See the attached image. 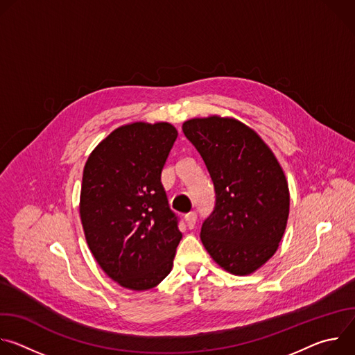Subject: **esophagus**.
Returning <instances> with one entry per match:
<instances>
[{
    "label": "esophagus",
    "instance_id": "34e87169",
    "mask_svg": "<svg viewBox=\"0 0 355 355\" xmlns=\"http://www.w3.org/2000/svg\"><path fill=\"white\" fill-rule=\"evenodd\" d=\"M185 222H187V226L189 227V229H193V226H195V223H196V214H188L187 216H185Z\"/></svg>",
    "mask_w": 355,
    "mask_h": 355
}]
</instances>
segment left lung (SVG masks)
<instances>
[{"label":"left lung","mask_w":355,"mask_h":355,"mask_svg":"<svg viewBox=\"0 0 355 355\" xmlns=\"http://www.w3.org/2000/svg\"><path fill=\"white\" fill-rule=\"evenodd\" d=\"M215 187V208L200 229L214 261L248 275L274 254L286 229L289 188L266 141L243 122L212 115L182 123Z\"/></svg>","instance_id":"left-lung-1"}]
</instances>
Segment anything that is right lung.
I'll return each instance as SVG.
<instances>
[{"mask_svg": "<svg viewBox=\"0 0 355 355\" xmlns=\"http://www.w3.org/2000/svg\"><path fill=\"white\" fill-rule=\"evenodd\" d=\"M178 136L168 122H133L110 133L84 166L80 218L87 244L121 286L147 291L171 271L182 237L162 171Z\"/></svg>", "mask_w": 355, "mask_h": 355, "instance_id": "1", "label": "right lung"}]
</instances>
